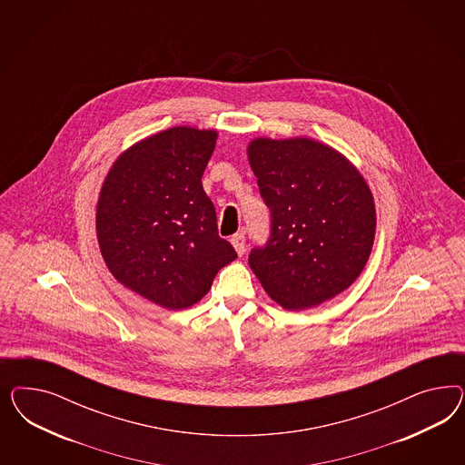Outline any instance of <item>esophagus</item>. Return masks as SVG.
Listing matches in <instances>:
<instances>
[{
	"instance_id": "1",
	"label": "esophagus",
	"mask_w": 465,
	"mask_h": 465,
	"mask_svg": "<svg viewBox=\"0 0 465 465\" xmlns=\"http://www.w3.org/2000/svg\"><path fill=\"white\" fill-rule=\"evenodd\" d=\"M232 245L235 247V251L239 253L240 257L245 253V235L243 233H235L232 237Z\"/></svg>"
}]
</instances>
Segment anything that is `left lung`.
Returning a JSON list of instances; mask_svg holds the SVG:
<instances>
[{
    "mask_svg": "<svg viewBox=\"0 0 465 465\" xmlns=\"http://www.w3.org/2000/svg\"><path fill=\"white\" fill-rule=\"evenodd\" d=\"M271 233L249 264L282 309L321 305L361 274L375 239V204L356 167L309 138L249 144Z\"/></svg>",
    "mask_w": 465,
    "mask_h": 465,
    "instance_id": "8db88e82",
    "label": "left lung"
}]
</instances>
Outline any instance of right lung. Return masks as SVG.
<instances>
[{
  "instance_id": "1",
  "label": "right lung",
  "mask_w": 465,
  "mask_h": 465,
  "mask_svg": "<svg viewBox=\"0 0 465 465\" xmlns=\"http://www.w3.org/2000/svg\"><path fill=\"white\" fill-rule=\"evenodd\" d=\"M216 138L187 126L153 134L115 160L100 191L97 237L107 268L165 309L197 303L237 257L218 235L201 183Z\"/></svg>"
}]
</instances>
